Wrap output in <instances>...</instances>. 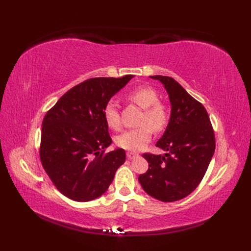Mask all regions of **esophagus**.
Here are the masks:
<instances>
[{
    "label": "esophagus",
    "instance_id": "34e87169",
    "mask_svg": "<svg viewBox=\"0 0 251 251\" xmlns=\"http://www.w3.org/2000/svg\"><path fill=\"white\" fill-rule=\"evenodd\" d=\"M136 157H138V154L132 153V151H127V153H126V158L130 159V160H132V159H134Z\"/></svg>",
    "mask_w": 251,
    "mask_h": 251
}]
</instances>
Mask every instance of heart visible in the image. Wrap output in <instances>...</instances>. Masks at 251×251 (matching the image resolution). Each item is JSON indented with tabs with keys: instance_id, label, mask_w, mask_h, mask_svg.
I'll list each match as a JSON object with an SVG mask.
<instances>
[{
	"instance_id": "heart-1",
	"label": "heart",
	"mask_w": 251,
	"mask_h": 251,
	"mask_svg": "<svg viewBox=\"0 0 251 251\" xmlns=\"http://www.w3.org/2000/svg\"><path fill=\"white\" fill-rule=\"evenodd\" d=\"M128 98L144 109L139 127L130 128L120 134L116 142L120 148L127 151H139L146 147L151 138V126L154 131H160L166 124L168 114L162 103L159 102L156 91L149 86H140L131 91ZM104 119L110 127L118 130L121 126L117 102L110 100L103 110Z\"/></svg>"
}]
</instances>
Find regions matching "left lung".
I'll use <instances>...</instances> for the list:
<instances>
[{"label":"left lung","mask_w":251,"mask_h":251,"mask_svg":"<svg viewBox=\"0 0 251 251\" xmlns=\"http://www.w3.org/2000/svg\"><path fill=\"white\" fill-rule=\"evenodd\" d=\"M160 81L169 94L171 117L156 143L164 155L143 154L149 170L138 177L148 195L162 202L185 198L199 185L215 153L216 140L207 111L179 82L169 76Z\"/></svg>","instance_id":"obj_1"}]
</instances>
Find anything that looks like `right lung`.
Instances as JSON below:
<instances>
[{"mask_svg":"<svg viewBox=\"0 0 251 251\" xmlns=\"http://www.w3.org/2000/svg\"><path fill=\"white\" fill-rule=\"evenodd\" d=\"M134 77H94L73 87L44 117L40 157L53 184L77 202L107 192L126 151L104 153L112 143L104 119L105 104Z\"/></svg>","mask_w":251,"mask_h":251,"instance_id":"add662e5","label":"right lung"}]
</instances>
